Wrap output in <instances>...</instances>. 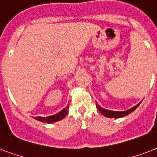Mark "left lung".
Returning <instances> with one entry per match:
<instances>
[{
  "mask_svg": "<svg viewBox=\"0 0 157 157\" xmlns=\"http://www.w3.org/2000/svg\"><path fill=\"white\" fill-rule=\"evenodd\" d=\"M141 103H139V104H137L136 106H134L132 108L129 110H126V111H124V112H115V111H110V110L104 109L103 107L99 106V105L96 104V107L98 108V110L100 112V113L105 116L106 117H109V118H120V117H123L124 116H127V115L130 114L131 112H133L134 110L136 109L137 107H139V104Z\"/></svg>",
  "mask_w": 157,
  "mask_h": 157,
  "instance_id": "8db88e82",
  "label": "left lung"
}]
</instances>
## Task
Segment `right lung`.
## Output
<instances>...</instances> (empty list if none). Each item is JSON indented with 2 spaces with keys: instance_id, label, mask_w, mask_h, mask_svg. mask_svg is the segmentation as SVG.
<instances>
[{
  "instance_id": "obj_1",
  "label": "right lung",
  "mask_w": 157,
  "mask_h": 157,
  "mask_svg": "<svg viewBox=\"0 0 157 157\" xmlns=\"http://www.w3.org/2000/svg\"><path fill=\"white\" fill-rule=\"evenodd\" d=\"M68 107H65L63 109L60 111L59 113H57L55 115H53V116H50V117H35L36 120H37L39 121L45 122V123H54V122L59 121L60 120L63 119L64 117H66L67 112H68Z\"/></svg>"
}]
</instances>
